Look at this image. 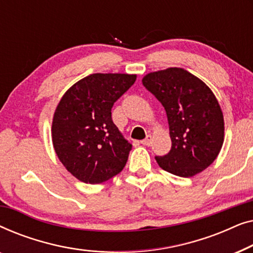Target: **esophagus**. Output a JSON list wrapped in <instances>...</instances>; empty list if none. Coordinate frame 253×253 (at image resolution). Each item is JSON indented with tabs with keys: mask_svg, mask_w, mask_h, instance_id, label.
Wrapping results in <instances>:
<instances>
[{
	"mask_svg": "<svg viewBox=\"0 0 253 253\" xmlns=\"http://www.w3.org/2000/svg\"><path fill=\"white\" fill-rule=\"evenodd\" d=\"M141 144L146 145V146H150V145L152 144V136H151V134H147L146 138H145L144 140H141Z\"/></svg>",
	"mask_w": 253,
	"mask_h": 253,
	"instance_id": "1",
	"label": "esophagus"
}]
</instances>
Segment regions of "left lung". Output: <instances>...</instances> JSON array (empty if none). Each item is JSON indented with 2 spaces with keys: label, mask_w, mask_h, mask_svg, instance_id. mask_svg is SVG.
<instances>
[{
  "label": "left lung",
  "mask_w": 253,
  "mask_h": 253,
  "mask_svg": "<svg viewBox=\"0 0 253 253\" xmlns=\"http://www.w3.org/2000/svg\"><path fill=\"white\" fill-rule=\"evenodd\" d=\"M143 85L165 107L171 148L155 157L166 171L192 177L215 160L222 147L223 115L205 83L181 68L151 72Z\"/></svg>",
  "instance_id": "8db88e82"
}]
</instances>
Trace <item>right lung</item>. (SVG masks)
I'll use <instances>...</instances> for the list:
<instances>
[{"label": "right lung", "mask_w": 253, "mask_h": 253, "mask_svg": "<svg viewBox=\"0 0 253 253\" xmlns=\"http://www.w3.org/2000/svg\"><path fill=\"white\" fill-rule=\"evenodd\" d=\"M136 75L93 74L62 96L51 124L58 159L76 178L89 184L122 171L132 148L112 120V108Z\"/></svg>", "instance_id": "add662e5"}]
</instances>
